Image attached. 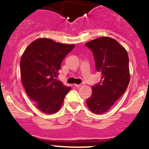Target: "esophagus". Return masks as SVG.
<instances>
[{
  "label": "esophagus",
  "mask_w": 149,
  "mask_h": 149,
  "mask_svg": "<svg viewBox=\"0 0 149 149\" xmlns=\"http://www.w3.org/2000/svg\"><path fill=\"white\" fill-rule=\"evenodd\" d=\"M84 86V84H74V86H76V87L79 88L81 87V86Z\"/></svg>",
  "instance_id": "34e87169"
}]
</instances>
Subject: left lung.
I'll list each match as a JSON object with an SVG mask.
<instances>
[{
	"instance_id": "left-lung-1",
	"label": "left lung",
	"mask_w": 149,
	"mask_h": 149,
	"mask_svg": "<svg viewBox=\"0 0 149 149\" xmlns=\"http://www.w3.org/2000/svg\"><path fill=\"white\" fill-rule=\"evenodd\" d=\"M85 45L93 51L96 70L101 72V81L93 86V94L86 104L93 113L102 114L114 104L128 86V55L116 40L107 36Z\"/></svg>"
}]
</instances>
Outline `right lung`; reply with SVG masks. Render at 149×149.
<instances>
[{"mask_svg": "<svg viewBox=\"0 0 149 149\" xmlns=\"http://www.w3.org/2000/svg\"><path fill=\"white\" fill-rule=\"evenodd\" d=\"M74 48V45L41 38L30 43L22 55V84L30 100L43 113L53 114L58 111L71 89L55 77L63 59Z\"/></svg>", "mask_w": 149, "mask_h": 149, "instance_id": "right-lung-1", "label": "right lung"}]
</instances>
